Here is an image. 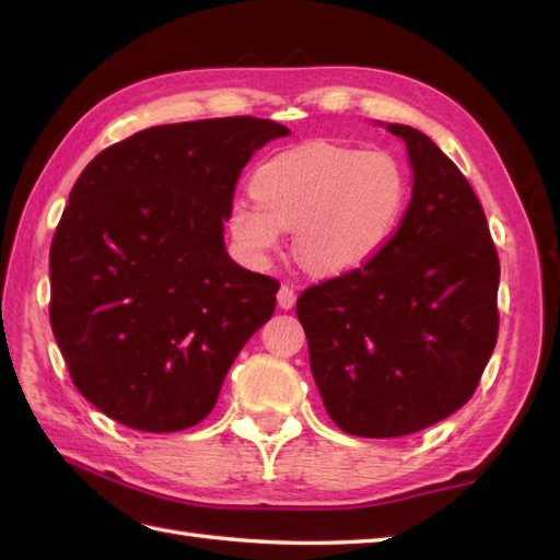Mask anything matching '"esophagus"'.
Listing matches in <instances>:
<instances>
[{
  "label": "esophagus",
  "mask_w": 560,
  "mask_h": 560,
  "mask_svg": "<svg viewBox=\"0 0 560 560\" xmlns=\"http://www.w3.org/2000/svg\"><path fill=\"white\" fill-rule=\"evenodd\" d=\"M277 301H279L281 311H291V307L295 305V291L291 287H281L277 293Z\"/></svg>",
  "instance_id": "obj_1"
}]
</instances>
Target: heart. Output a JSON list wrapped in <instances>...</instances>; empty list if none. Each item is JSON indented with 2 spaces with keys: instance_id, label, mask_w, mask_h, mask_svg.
Segmentation results:
<instances>
[{
  "instance_id": "heart-1",
  "label": "heart",
  "mask_w": 560,
  "mask_h": 560,
  "mask_svg": "<svg viewBox=\"0 0 560 560\" xmlns=\"http://www.w3.org/2000/svg\"><path fill=\"white\" fill-rule=\"evenodd\" d=\"M249 189L255 201L235 199L229 209L237 253L267 265L293 229L295 255L319 277H343L375 259L407 205V180L389 153L327 141L271 156Z\"/></svg>"
}]
</instances>
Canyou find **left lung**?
<instances>
[{"instance_id": "left-lung-1", "label": "left lung", "mask_w": 560, "mask_h": 560, "mask_svg": "<svg viewBox=\"0 0 560 560\" xmlns=\"http://www.w3.org/2000/svg\"><path fill=\"white\" fill-rule=\"evenodd\" d=\"M385 129L407 144L413 173L399 231L365 267L295 303L329 419L359 438L447 419L474 395L498 339L501 265L477 195L431 137Z\"/></svg>"}]
</instances>
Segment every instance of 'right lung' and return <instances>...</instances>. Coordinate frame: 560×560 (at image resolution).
<instances>
[{"instance_id": "add662e5", "label": "right lung", "mask_w": 560, "mask_h": 560, "mask_svg": "<svg viewBox=\"0 0 560 560\" xmlns=\"http://www.w3.org/2000/svg\"><path fill=\"white\" fill-rule=\"evenodd\" d=\"M291 132L257 117L149 127L71 187L50 247V325L77 389L147 433L207 419L279 281L225 253L247 161Z\"/></svg>"}]
</instances>
